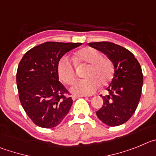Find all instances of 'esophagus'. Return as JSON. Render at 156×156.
Returning a JSON list of instances; mask_svg holds the SVG:
<instances>
[{"mask_svg": "<svg viewBox=\"0 0 156 156\" xmlns=\"http://www.w3.org/2000/svg\"><path fill=\"white\" fill-rule=\"evenodd\" d=\"M87 95H72V99L73 100H75V99H78L79 97H86Z\"/></svg>", "mask_w": 156, "mask_h": 156, "instance_id": "34e87169", "label": "esophagus"}]
</instances>
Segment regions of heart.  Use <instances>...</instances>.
<instances>
[{
  "instance_id": "b5f03b06",
  "label": "heart",
  "mask_w": 156,
  "mask_h": 156,
  "mask_svg": "<svg viewBox=\"0 0 156 156\" xmlns=\"http://www.w3.org/2000/svg\"><path fill=\"white\" fill-rule=\"evenodd\" d=\"M75 61L78 65L87 66L84 73L85 79L78 81L71 88L75 95H87L94 93L99 85L106 86L111 82L114 75V68L109 58L102 57V54L92 47H85L75 54ZM59 78L66 85H72L76 79L75 68L67 57H64L57 64Z\"/></svg>"
}]
</instances>
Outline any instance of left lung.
Listing matches in <instances>:
<instances>
[{
    "instance_id": "left-lung-1",
    "label": "left lung",
    "mask_w": 156,
    "mask_h": 156,
    "mask_svg": "<svg viewBox=\"0 0 156 156\" xmlns=\"http://www.w3.org/2000/svg\"><path fill=\"white\" fill-rule=\"evenodd\" d=\"M91 47L106 55L114 67V75L107 87L108 95L102 96L98 118L111 127L127 122L135 112L141 95L143 75L134 54L124 47L109 42L89 43Z\"/></svg>"
}]
</instances>
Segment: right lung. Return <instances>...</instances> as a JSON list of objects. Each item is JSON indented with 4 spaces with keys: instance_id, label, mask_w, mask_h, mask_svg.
Instances as JSON below:
<instances>
[{
    "instance_id": "obj_1",
    "label": "right lung",
    "mask_w": 156,
    "mask_h": 156,
    "mask_svg": "<svg viewBox=\"0 0 156 156\" xmlns=\"http://www.w3.org/2000/svg\"><path fill=\"white\" fill-rule=\"evenodd\" d=\"M81 43L47 42L30 49L18 67L16 81L19 99L26 114L36 125L51 128L61 123L73 103L59 81L57 64Z\"/></svg>"
}]
</instances>
